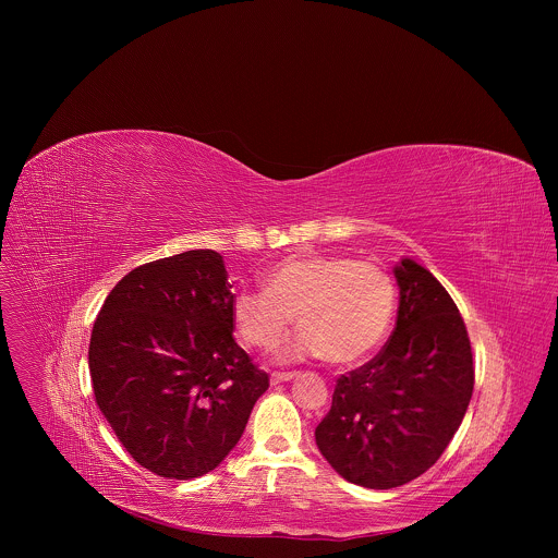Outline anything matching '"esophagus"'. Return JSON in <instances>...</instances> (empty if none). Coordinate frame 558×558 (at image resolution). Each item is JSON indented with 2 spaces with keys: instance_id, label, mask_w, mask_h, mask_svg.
Listing matches in <instances>:
<instances>
[{
  "instance_id": "1",
  "label": "esophagus",
  "mask_w": 558,
  "mask_h": 558,
  "mask_svg": "<svg viewBox=\"0 0 558 558\" xmlns=\"http://www.w3.org/2000/svg\"><path fill=\"white\" fill-rule=\"evenodd\" d=\"M299 378V372H275L270 374V385H281V383H290Z\"/></svg>"
}]
</instances>
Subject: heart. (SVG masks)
<instances>
[{"mask_svg": "<svg viewBox=\"0 0 558 558\" xmlns=\"http://www.w3.org/2000/svg\"><path fill=\"white\" fill-rule=\"evenodd\" d=\"M398 312L393 277L372 262L345 255H294L264 275V290L232 296V324L248 348L270 350L292 326L301 332L283 361L322 354L332 365L369 356L389 335Z\"/></svg>", "mask_w": 558, "mask_h": 558, "instance_id": "heart-1", "label": "heart"}]
</instances>
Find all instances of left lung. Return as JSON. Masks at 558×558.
I'll list each match as a JSON object with an SVG mask.
<instances>
[{"label": "left lung", "instance_id": "obj_1", "mask_svg": "<svg viewBox=\"0 0 558 558\" xmlns=\"http://www.w3.org/2000/svg\"><path fill=\"white\" fill-rule=\"evenodd\" d=\"M398 322L387 345L337 380L316 427L326 462L350 483L391 489L436 464L475 387L466 324L440 281L403 257Z\"/></svg>", "mask_w": 558, "mask_h": 558}]
</instances>
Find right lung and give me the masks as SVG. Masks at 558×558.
Masks as SVG:
<instances>
[{
  "mask_svg": "<svg viewBox=\"0 0 558 558\" xmlns=\"http://www.w3.org/2000/svg\"><path fill=\"white\" fill-rule=\"evenodd\" d=\"M221 253L184 251L122 277L89 339L94 398L137 464L160 477L215 471L268 389L234 341Z\"/></svg>",
  "mask_w": 558,
  "mask_h": 558,
  "instance_id": "1",
  "label": "right lung"
}]
</instances>
